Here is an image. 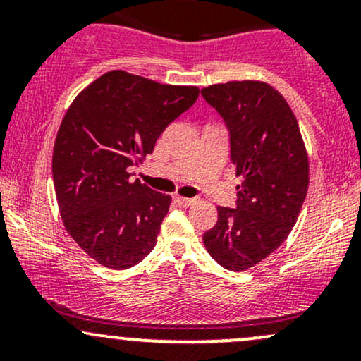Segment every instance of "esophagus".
<instances>
[{"instance_id": "esophagus-1", "label": "esophagus", "mask_w": 361, "mask_h": 361, "mask_svg": "<svg viewBox=\"0 0 361 361\" xmlns=\"http://www.w3.org/2000/svg\"><path fill=\"white\" fill-rule=\"evenodd\" d=\"M173 200H175L176 204L180 205V207H192V205L195 204V202H197V200H195V198L180 197V195H175V197H173Z\"/></svg>"}]
</instances>
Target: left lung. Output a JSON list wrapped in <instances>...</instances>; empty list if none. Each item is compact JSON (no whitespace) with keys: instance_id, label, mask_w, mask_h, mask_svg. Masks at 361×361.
<instances>
[{"instance_id":"left-lung-1","label":"left lung","mask_w":361,"mask_h":361,"mask_svg":"<svg viewBox=\"0 0 361 361\" xmlns=\"http://www.w3.org/2000/svg\"><path fill=\"white\" fill-rule=\"evenodd\" d=\"M202 97L229 128L231 161L243 178L238 207H217L204 244L221 267L244 271L279 250L295 226L309 188V156L292 109L268 82H221Z\"/></svg>"}]
</instances>
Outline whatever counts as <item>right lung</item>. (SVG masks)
<instances>
[{"mask_svg":"<svg viewBox=\"0 0 361 361\" xmlns=\"http://www.w3.org/2000/svg\"><path fill=\"white\" fill-rule=\"evenodd\" d=\"M198 98L197 86L161 85L127 71L105 73L74 98L52 154L66 231L90 258L127 270L156 246L171 197L132 181L130 166Z\"/></svg>","mask_w":361,"mask_h":361,"instance_id":"obj_1","label":"right lung"}]
</instances>
